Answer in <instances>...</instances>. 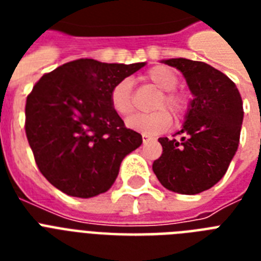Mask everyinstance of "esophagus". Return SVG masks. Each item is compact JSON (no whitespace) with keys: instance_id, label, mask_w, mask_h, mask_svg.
Returning <instances> with one entry per match:
<instances>
[{"instance_id":"34e87169","label":"esophagus","mask_w":261,"mask_h":261,"mask_svg":"<svg viewBox=\"0 0 261 261\" xmlns=\"http://www.w3.org/2000/svg\"><path fill=\"white\" fill-rule=\"evenodd\" d=\"M142 141H143V143H149V142H153V141H154V138H153V137H150V135L143 134Z\"/></svg>"}]
</instances>
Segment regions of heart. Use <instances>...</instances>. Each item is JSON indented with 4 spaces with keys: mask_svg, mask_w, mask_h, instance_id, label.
<instances>
[{
    "mask_svg": "<svg viewBox=\"0 0 261 261\" xmlns=\"http://www.w3.org/2000/svg\"><path fill=\"white\" fill-rule=\"evenodd\" d=\"M145 80L155 87L161 93L154 102V112L151 114H137L127 119V127L146 135H157L167 131L172 124V116L181 119L188 110V97L176 90L178 77L172 69L167 66L151 67L145 74ZM110 102L112 110L120 116H128L134 110L133 101V87L131 81L123 79L115 84L110 93ZM169 109V113L166 111Z\"/></svg>",
    "mask_w": 261,
    "mask_h": 261,
    "instance_id": "obj_1",
    "label": "heart"
}]
</instances>
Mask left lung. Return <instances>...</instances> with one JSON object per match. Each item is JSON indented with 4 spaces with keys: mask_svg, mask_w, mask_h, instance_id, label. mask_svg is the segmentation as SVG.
<instances>
[{
    "mask_svg": "<svg viewBox=\"0 0 261 261\" xmlns=\"http://www.w3.org/2000/svg\"><path fill=\"white\" fill-rule=\"evenodd\" d=\"M164 63L184 74L194 100L177 133L181 139L159 138L163 154L153 163V172L167 190L199 194L223 177L234 157L244 118L243 100L236 84L207 63L186 58Z\"/></svg>",
    "mask_w": 261,
    "mask_h": 261,
    "instance_id": "left-lung-1",
    "label": "left lung"
}]
</instances>
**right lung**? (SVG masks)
<instances>
[{
  "instance_id": "1",
  "label": "right lung",
  "mask_w": 261,
  "mask_h": 261,
  "mask_svg": "<svg viewBox=\"0 0 261 261\" xmlns=\"http://www.w3.org/2000/svg\"><path fill=\"white\" fill-rule=\"evenodd\" d=\"M145 62L77 59L46 73L28 94L25 134L40 173L63 194L92 198L111 188L122 160L142 143L111 107L115 84Z\"/></svg>"
}]
</instances>
